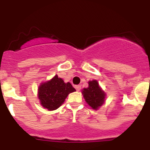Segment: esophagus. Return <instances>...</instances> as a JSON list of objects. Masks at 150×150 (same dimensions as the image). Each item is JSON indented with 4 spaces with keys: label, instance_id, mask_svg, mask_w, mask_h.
Here are the masks:
<instances>
[{
    "label": "esophagus",
    "instance_id": "esophagus-1",
    "mask_svg": "<svg viewBox=\"0 0 150 150\" xmlns=\"http://www.w3.org/2000/svg\"><path fill=\"white\" fill-rule=\"evenodd\" d=\"M75 88H76V90H77V91H79V90H81V86H80V85H76Z\"/></svg>",
    "mask_w": 150,
    "mask_h": 150
}]
</instances>
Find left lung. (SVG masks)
I'll use <instances>...</instances> for the list:
<instances>
[{"instance_id":"1","label":"left lung","mask_w":150,"mask_h":150,"mask_svg":"<svg viewBox=\"0 0 150 150\" xmlns=\"http://www.w3.org/2000/svg\"><path fill=\"white\" fill-rule=\"evenodd\" d=\"M88 87L81 90L86 103L94 110L98 109L104 103L106 93L99 85L97 80L88 81Z\"/></svg>"}]
</instances>
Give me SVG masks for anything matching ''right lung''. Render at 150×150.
I'll list each match as a JSON object with an SVG mask.
<instances>
[{
	"instance_id": "obj_1",
	"label": "right lung",
	"mask_w": 150,
	"mask_h": 150,
	"mask_svg": "<svg viewBox=\"0 0 150 150\" xmlns=\"http://www.w3.org/2000/svg\"><path fill=\"white\" fill-rule=\"evenodd\" d=\"M76 91L70 82L65 83L55 75L52 79L41 83L38 89V98L41 106L49 111L58 109L71 93Z\"/></svg>"
}]
</instances>
